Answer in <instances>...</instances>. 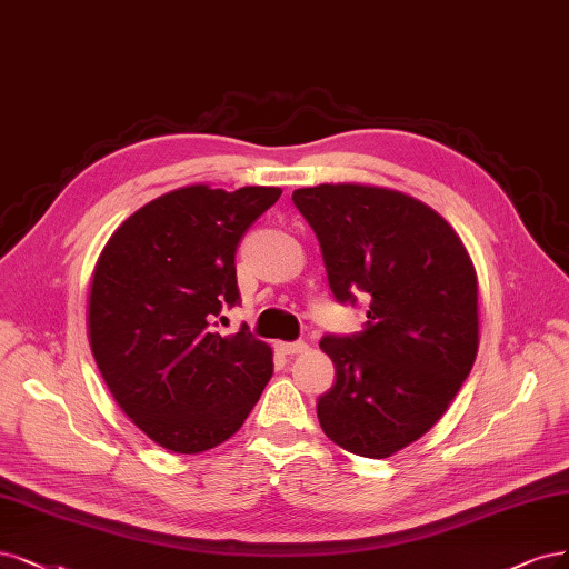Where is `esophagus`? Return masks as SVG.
I'll list each match as a JSON object with an SVG mask.
<instances>
[{"instance_id": "obj_1", "label": "esophagus", "mask_w": 569, "mask_h": 569, "mask_svg": "<svg viewBox=\"0 0 569 569\" xmlns=\"http://www.w3.org/2000/svg\"><path fill=\"white\" fill-rule=\"evenodd\" d=\"M278 348L284 352V356H299V352L308 350V343H303V341H280Z\"/></svg>"}]
</instances>
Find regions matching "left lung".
<instances>
[{"mask_svg": "<svg viewBox=\"0 0 569 569\" xmlns=\"http://www.w3.org/2000/svg\"><path fill=\"white\" fill-rule=\"evenodd\" d=\"M318 234L339 303L369 299L352 337H322L337 381L318 400L325 436L386 459L419 440L478 356V276L455 228L405 192L322 183L291 194Z\"/></svg>", "mask_w": 569, "mask_h": 569, "instance_id": "8db88e82", "label": "left lung"}]
</instances>
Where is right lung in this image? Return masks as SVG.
<instances>
[{"instance_id": "right-lung-1", "label": "right lung", "mask_w": 569, "mask_h": 569, "mask_svg": "<svg viewBox=\"0 0 569 569\" xmlns=\"http://www.w3.org/2000/svg\"><path fill=\"white\" fill-rule=\"evenodd\" d=\"M280 188L171 190L112 232L89 289V343L114 402L176 455L234 436L272 377V350L242 327L221 337L240 303L234 251ZM223 320V318H221Z\"/></svg>"}]
</instances>
